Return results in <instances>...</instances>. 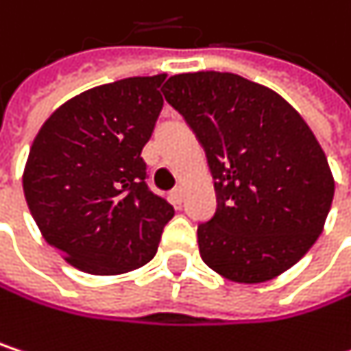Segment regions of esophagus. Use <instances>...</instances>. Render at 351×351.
Masks as SVG:
<instances>
[{
	"label": "esophagus",
	"instance_id": "1",
	"mask_svg": "<svg viewBox=\"0 0 351 351\" xmlns=\"http://www.w3.org/2000/svg\"><path fill=\"white\" fill-rule=\"evenodd\" d=\"M182 199H184V191L180 189V186H176L171 191V201L175 203V205H180L182 203Z\"/></svg>",
	"mask_w": 351,
	"mask_h": 351
}]
</instances>
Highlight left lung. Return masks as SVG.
<instances>
[{"label":"left lung","instance_id":"8db88e82","mask_svg":"<svg viewBox=\"0 0 351 351\" xmlns=\"http://www.w3.org/2000/svg\"><path fill=\"white\" fill-rule=\"evenodd\" d=\"M165 99L201 142L217 195L197 228L203 262L234 282H266L315 244L335 182L311 128L272 89L234 73H182Z\"/></svg>","mask_w":351,"mask_h":351}]
</instances>
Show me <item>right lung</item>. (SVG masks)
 Returning <instances> with one entry per match:
<instances>
[{"instance_id": "1", "label": "right lung", "mask_w": 351, "mask_h": 351, "mask_svg": "<svg viewBox=\"0 0 351 351\" xmlns=\"http://www.w3.org/2000/svg\"><path fill=\"white\" fill-rule=\"evenodd\" d=\"M167 75L93 87L40 128L24 169V195L44 240L75 268L111 276L158 250L173 205L146 184L142 148L162 109Z\"/></svg>"}]
</instances>
